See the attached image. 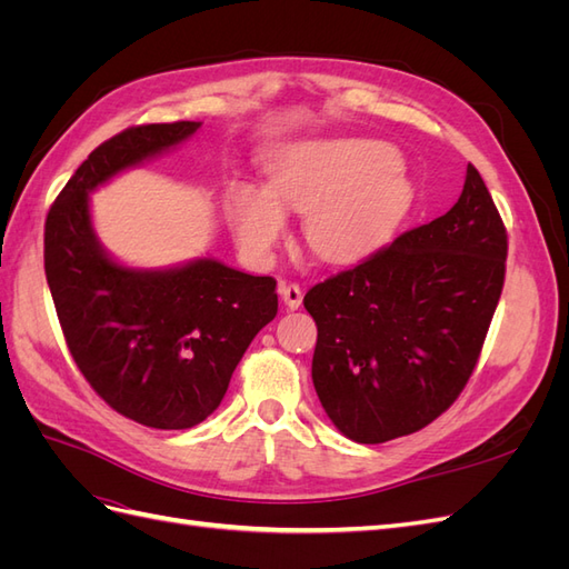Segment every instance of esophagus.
I'll return each mask as SVG.
<instances>
[{"instance_id":"esophagus-1","label":"esophagus","mask_w":569,"mask_h":569,"mask_svg":"<svg viewBox=\"0 0 569 569\" xmlns=\"http://www.w3.org/2000/svg\"><path fill=\"white\" fill-rule=\"evenodd\" d=\"M278 291H280V297H282L284 306L291 308V311H297V308H299L301 301H303L301 287H299V284H291V282H280V284H278Z\"/></svg>"}]
</instances>
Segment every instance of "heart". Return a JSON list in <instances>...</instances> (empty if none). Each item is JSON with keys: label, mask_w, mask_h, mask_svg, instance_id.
Returning a JSON list of instances; mask_svg holds the SVG:
<instances>
[{"label": "heart", "mask_w": 569, "mask_h": 569, "mask_svg": "<svg viewBox=\"0 0 569 569\" xmlns=\"http://www.w3.org/2000/svg\"><path fill=\"white\" fill-rule=\"evenodd\" d=\"M410 189L393 147L375 140H325L284 149L268 170V192L242 184L232 194L237 242L268 258L284 234V213H308L306 244L327 263H351L380 247L408 211Z\"/></svg>", "instance_id": "obj_1"}]
</instances>
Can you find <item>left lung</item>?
<instances>
[{"label": "left lung", "mask_w": 569, "mask_h": 569, "mask_svg": "<svg viewBox=\"0 0 569 569\" xmlns=\"http://www.w3.org/2000/svg\"><path fill=\"white\" fill-rule=\"evenodd\" d=\"M506 256L503 220L470 163L449 213L308 291L313 385L343 437H406L458 399L501 299Z\"/></svg>", "instance_id": "left-lung-1"}]
</instances>
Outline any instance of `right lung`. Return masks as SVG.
I'll return each mask as SVG.
<instances>
[{"label":"right lung","mask_w":569,"mask_h":569,"mask_svg":"<svg viewBox=\"0 0 569 569\" xmlns=\"http://www.w3.org/2000/svg\"><path fill=\"white\" fill-rule=\"evenodd\" d=\"M199 128L197 120H178L111 137L66 182L44 222V272L68 351L101 399L153 429H187L209 418L251 339L278 316L272 278L216 258L128 268L94 232V189Z\"/></svg>","instance_id":"1"}]
</instances>
